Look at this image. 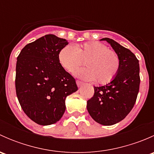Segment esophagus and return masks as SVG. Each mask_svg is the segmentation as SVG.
<instances>
[{
	"instance_id": "obj_1",
	"label": "esophagus",
	"mask_w": 154,
	"mask_h": 154,
	"mask_svg": "<svg viewBox=\"0 0 154 154\" xmlns=\"http://www.w3.org/2000/svg\"><path fill=\"white\" fill-rule=\"evenodd\" d=\"M76 83H77V86H78V87L82 86L83 84H84V83H83V82L80 81V80H77V81H76Z\"/></svg>"
}]
</instances>
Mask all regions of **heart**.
Returning a JSON list of instances; mask_svg holds the SVG:
<instances>
[{"mask_svg": "<svg viewBox=\"0 0 154 154\" xmlns=\"http://www.w3.org/2000/svg\"><path fill=\"white\" fill-rule=\"evenodd\" d=\"M58 59L68 72L77 69L84 60L86 68L77 70L74 74L86 81L96 80L100 84L112 81L120 68V59L117 53L97 42H86L76 47L66 45L60 51Z\"/></svg>", "mask_w": 154, "mask_h": 154, "instance_id": "heart-1", "label": "heart"}]
</instances>
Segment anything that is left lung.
Segmentation results:
<instances>
[{"label": "left lung", "instance_id": "obj_1", "mask_svg": "<svg viewBox=\"0 0 154 154\" xmlns=\"http://www.w3.org/2000/svg\"><path fill=\"white\" fill-rule=\"evenodd\" d=\"M120 59V68L112 81L94 86V94L87 101V110L98 124L105 126L119 123L130 113L136 103L140 84L139 60L133 53L109 38H103Z\"/></svg>", "mask_w": 154, "mask_h": 154}]
</instances>
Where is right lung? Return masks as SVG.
Here are the masks:
<instances>
[{
	"label": "right lung",
	"instance_id": "add662e5",
	"mask_svg": "<svg viewBox=\"0 0 154 154\" xmlns=\"http://www.w3.org/2000/svg\"><path fill=\"white\" fill-rule=\"evenodd\" d=\"M65 38L48 34L27 44L17 58L15 90L23 111L36 124L57 123L66 111V98L77 91L75 79L59 62Z\"/></svg>",
	"mask_w": 154,
	"mask_h": 154
}]
</instances>
